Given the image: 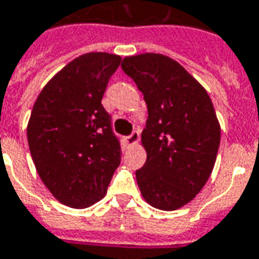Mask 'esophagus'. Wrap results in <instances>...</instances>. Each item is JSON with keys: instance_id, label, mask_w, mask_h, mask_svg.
Instances as JSON below:
<instances>
[{"instance_id": "obj_1", "label": "esophagus", "mask_w": 259, "mask_h": 259, "mask_svg": "<svg viewBox=\"0 0 259 259\" xmlns=\"http://www.w3.org/2000/svg\"><path fill=\"white\" fill-rule=\"evenodd\" d=\"M138 141H140V133H138V131H134L130 137H126L125 138V142L128 147H134Z\"/></svg>"}]
</instances>
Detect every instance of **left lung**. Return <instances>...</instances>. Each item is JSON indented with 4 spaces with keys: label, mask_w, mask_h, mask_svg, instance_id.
<instances>
[{
    "label": "left lung",
    "mask_w": 259,
    "mask_h": 259,
    "mask_svg": "<svg viewBox=\"0 0 259 259\" xmlns=\"http://www.w3.org/2000/svg\"><path fill=\"white\" fill-rule=\"evenodd\" d=\"M122 70L137 83L148 107L141 145L145 165L137 170L144 200L174 211L204 187L220 147V122L206 89L169 56H126Z\"/></svg>",
    "instance_id": "obj_1"
}]
</instances>
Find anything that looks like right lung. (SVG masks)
Instances as JSON below:
<instances>
[{"label": "right lung", "mask_w": 259, "mask_h": 259, "mask_svg": "<svg viewBox=\"0 0 259 259\" xmlns=\"http://www.w3.org/2000/svg\"><path fill=\"white\" fill-rule=\"evenodd\" d=\"M121 56L90 52L59 70L39 93L26 126L36 172L62 204L101 200L121 162V148L101 104Z\"/></svg>", "instance_id": "obj_1"}]
</instances>
